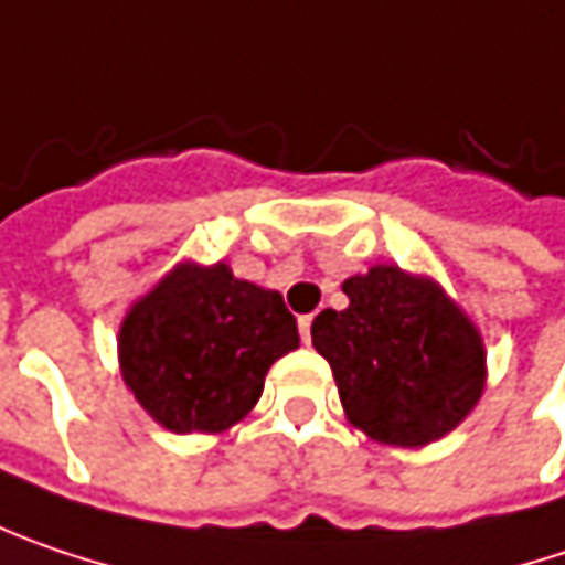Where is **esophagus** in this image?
Listing matches in <instances>:
<instances>
[{
	"label": "esophagus",
	"instance_id": "34e87169",
	"mask_svg": "<svg viewBox=\"0 0 565 565\" xmlns=\"http://www.w3.org/2000/svg\"><path fill=\"white\" fill-rule=\"evenodd\" d=\"M310 326H313V316H300V339L310 345Z\"/></svg>",
	"mask_w": 565,
	"mask_h": 565
}]
</instances>
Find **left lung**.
I'll return each instance as SVG.
<instances>
[{"label":"left lung","instance_id":"obj_1","mask_svg":"<svg viewBox=\"0 0 565 565\" xmlns=\"http://www.w3.org/2000/svg\"><path fill=\"white\" fill-rule=\"evenodd\" d=\"M345 310L313 319V349L329 361L354 428L396 448L454 431L486 386V349L441 284L374 265L342 284Z\"/></svg>","mask_w":565,"mask_h":565}]
</instances>
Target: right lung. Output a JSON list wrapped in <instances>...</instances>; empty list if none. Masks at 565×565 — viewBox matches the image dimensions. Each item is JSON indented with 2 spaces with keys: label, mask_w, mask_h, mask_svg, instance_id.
I'll return each mask as SVG.
<instances>
[{
  "label": "right lung",
  "mask_w": 565,
  "mask_h": 565,
  "mask_svg": "<svg viewBox=\"0 0 565 565\" xmlns=\"http://www.w3.org/2000/svg\"><path fill=\"white\" fill-rule=\"evenodd\" d=\"M300 345L278 290L233 278L230 265L182 262L120 322V374L169 431L216 435L246 418L268 367Z\"/></svg>",
  "instance_id": "add662e5"
}]
</instances>
